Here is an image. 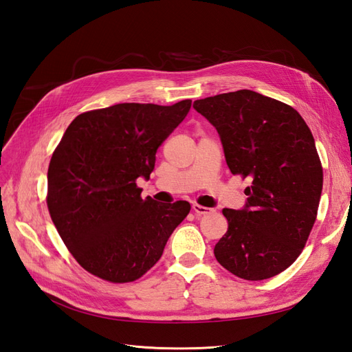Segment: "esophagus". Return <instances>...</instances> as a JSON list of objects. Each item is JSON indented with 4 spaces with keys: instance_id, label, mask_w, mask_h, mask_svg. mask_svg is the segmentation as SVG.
<instances>
[{
    "instance_id": "34e87169",
    "label": "esophagus",
    "mask_w": 352,
    "mask_h": 352,
    "mask_svg": "<svg viewBox=\"0 0 352 352\" xmlns=\"http://www.w3.org/2000/svg\"><path fill=\"white\" fill-rule=\"evenodd\" d=\"M192 211L195 212L197 216H202V214H208V212L211 211V208L202 207V206H199V204H192Z\"/></svg>"
}]
</instances>
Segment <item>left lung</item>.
<instances>
[{
    "instance_id": "obj_1",
    "label": "left lung",
    "mask_w": 352,
    "mask_h": 352,
    "mask_svg": "<svg viewBox=\"0 0 352 352\" xmlns=\"http://www.w3.org/2000/svg\"><path fill=\"white\" fill-rule=\"evenodd\" d=\"M216 127L232 175L250 179L247 207L223 210L217 261L245 280L282 273L300 257L317 217L323 167L314 138L291 105L241 89L194 101Z\"/></svg>"
}]
</instances>
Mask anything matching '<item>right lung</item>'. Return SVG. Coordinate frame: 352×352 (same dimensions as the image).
I'll list each match as a JSON object with an SVG mask.
<instances>
[{
  "mask_svg": "<svg viewBox=\"0 0 352 352\" xmlns=\"http://www.w3.org/2000/svg\"><path fill=\"white\" fill-rule=\"evenodd\" d=\"M173 105L123 102L79 114L52 153L47 206L58 235L82 267L111 283L140 279L160 260L188 201L142 198L155 153L186 117Z\"/></svg>",
  "mask_w": 352,
  "mask_h": 352,
  "instance_id": "1",
  "label": "right lung"
}]
</instances>
